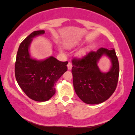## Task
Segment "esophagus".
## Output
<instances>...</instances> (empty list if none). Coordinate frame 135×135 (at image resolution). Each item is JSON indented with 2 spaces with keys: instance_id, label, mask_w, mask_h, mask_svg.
Instances as JSON below:
<instances>
[{
  "instance_id": "34e87169",
  "label": "esophagus",
  "mask_w": 135,
  "mask_h": 135,
  "mask_svg": "<svg viewBox=\"0 0 135 135\" xmlns=\"http://www.w3.org/2000/svg\"><path fill=\"white\" fill-rule=\"evenodd\" d=\"M72 67H73V65H72V63L70 62H69V63H68L67 65V68L69 70H70V69H72Z\"/></svg>"
}]
</instances>
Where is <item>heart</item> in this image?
Here are the masks:
<instances>
[{
  "label": "heart",
  "instance_id": "obj_1",
  "mask_svg": "<svg viewBox=\"0 0 135 135\" xmlns=\"http://www.w3.org/2000/svg\"><path fill=\"white\" fill-rule=\"evenodd\" d=\"M76 44L77 43L73 44H69V45H68V46L70 47V46H74V45H76ZM85 51H86V50H85V49H81V50H79L78 51H77V53H76V55H77L78 57L82 56V55H84V54H85Z\"/></svg>",
  "mask_w": 135,
  "mask_h": 135
}]
</instances>
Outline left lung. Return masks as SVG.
Masks as SVG:
<instances>
[{"mask_svg":"<svg viewBox=\"0 0 135 135\" xmlns=\"http://www.w3.org/2000/svg\"><path fill=\"white\" fill-rule=\"evenodd\" d=\"M103 56H107L111 62V67L107 73L102 72L98 66ZM72 62L74 90L84 103L89 104L102 103L115 91L119 67L114 49L110 50L100 47L97 51H91L81 59H73Z\"/></svg>","mask_w":135,"mask_h":135,"instance_id":"1","label":"left lung"}]
</instances>
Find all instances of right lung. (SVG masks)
<instances>
[{"instance_id":"right-lung-1","label":"right lung","mask_w":135,"mask_h":135,"mask_svg":"<svg viewBox=\"0 0 135 135\" xmlns=\"http://www.w3.org/2000/svg\"><path fill=\"white\" fill-rule=\"evenodd\" d=\"M44 33V31H34L21 42L15 63L17 84L30 99L38 102L47 101L55 95V84L67 70V61H59L53 56L44 60L31 57L32 38Z\"/></svg>"}]
</instances>
